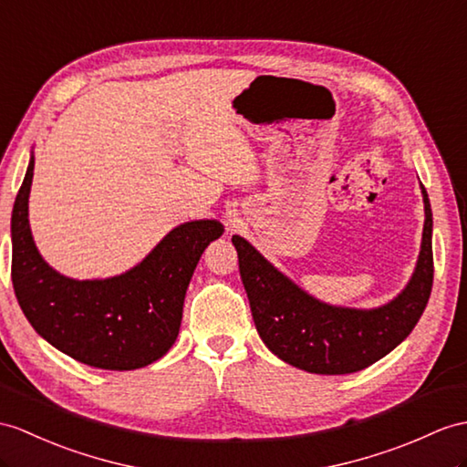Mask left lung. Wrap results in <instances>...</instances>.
I'll list each match as a JSON object with an SVG mask.
<instances>
[{
  "label": "left lung",
  "instance_id": "8db88e82",
  "mask_svg": "<svg viewBox=\"0 0 467 467\" xmlns=\"http://www.w3.org/2000/svg\"><path fill=\"white\" fill-rule=\"evenodd\" d=\"M424 234L412 279L377 309H348L315 299L273 267L244 237L232 242L254 323L265 347L287 365L315 374H350L389 355L422 317L431 281V208L422 186Z\"/></svg>",
  "mask_w": 467,
  "mask_h": 467
}]
</instances>
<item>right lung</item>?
I'll return each mask as SVG.
<instances>
[{
    "mask_svg": "<svg viewBox=\"0 0 467 467\" xmlns=\"http://www.w3.org/2000/svg\"><path fill=\"white\" fill-rule=\"evenodd\" d=\"M36 158L11 213V281L31 327L65 355L105 370H134L162 358L180 331L186 289L218 220L174 227L139 265L109 279L78 281L47 265L29 227Z\"/></svg>",
    "mask_w": 467,
    "mask_h": 467,
    "instance_id": "1",
    "label": "right lung"
}]
</instances>
